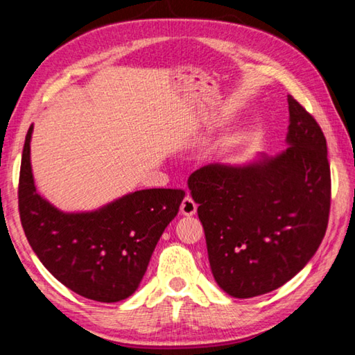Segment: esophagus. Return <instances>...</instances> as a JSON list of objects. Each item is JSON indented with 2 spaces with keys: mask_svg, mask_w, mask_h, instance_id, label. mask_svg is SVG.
I'll return each instance as SVG.
<instances>
[{
  "mask_svg": "<svg viewBox=\"0 0 355 355\" xmlns=\"http://www.w3.org/2000/svg\"><path fill=\"white\" fill-rule=\"evenodd\" d=\"M180 210H182L183 215L191 216V215H194L196 210H198V204H196L194 199L191 198V196H187V198L183 199L182 205H180Z\"/></svg>",
  "mask_w": 355,
  "mask_h": 355,
  "instance_id": "34e87169",
  "label": "esophagus"
}]
</instances>
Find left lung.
<instances>
[{"label":"left lung","mask_w":355,"mask_h":355,"mask_svg":"<svg viewBox=\"0 0 355 355\" xmlns=\"http://www.w3.org/2000/svg\"><path fill=\"white\" fill-rule=\"evenodd\" d=\"M288 104V150L246 167H200L188 180L213 277L237 299L288 283L314 256L327 230V142L314 116L291 94Z\"/></svg>","instance_id":"1"}]
</instances>
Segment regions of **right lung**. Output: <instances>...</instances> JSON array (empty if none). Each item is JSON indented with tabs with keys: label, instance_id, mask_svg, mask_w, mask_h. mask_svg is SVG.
Listing matches in <instances>:
<instances>
[{
	"label": "right lung",
	"instance_id": "right-lung-1",
	"mask_svg": "<svg viewBox=\"0 0 355 355\" xmlns=\"http://www.w3.org/2000/svg\"><path fill=\"white\" fill-rule=\"evenodd\" d=\"M25 137L19 211L26 240L50 273L76 294L120 302L139 288L157 240L177 216L183 189H142L92 213H63L37 194Z\"/></svg>",
	"mask_w": 355,
	"mask_h": 355
}]
</instances>
